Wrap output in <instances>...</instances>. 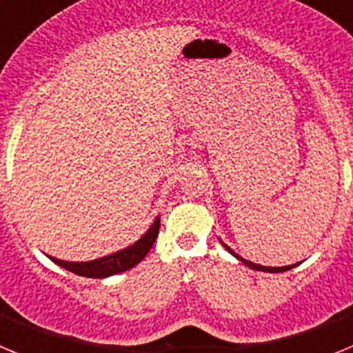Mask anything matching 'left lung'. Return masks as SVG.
Returning a JSON list of instances; mask_svg holds the SVG:
<instances>
[{
  "label": "left lung",
  "instance_id": "1",
  "mask_svg": "<svg viewBox=\"0 0 353 353\" xmlns=\"http://www.w3.org/2000/svg\"><path fill=\"white\" fill-rule=\"evenodd\" d=\"M224 248H226L228 251L232 252L233 256H235V258H239L240 261H244V263L248 265V267H251V269H254V270H263V272H285V270H290V269H293V267H295V265H290V267H263V265L252 263V261H248V260H244V258H240L239 254H235V252H233L232 249L228 248V245H224Z\"/></svg>",
  "mask_w": 353,
  "mask_h": 353
}]
</instances>
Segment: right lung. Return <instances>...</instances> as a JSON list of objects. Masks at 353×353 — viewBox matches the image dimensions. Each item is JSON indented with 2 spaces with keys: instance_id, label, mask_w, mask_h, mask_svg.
Segmentation results:
<instances>
[{
  "instance_id": "1",
  "label": "right lung",
  "mask_w": 353,
  "mask_h": 353,
  "mask_svg": "<svg viewBox=\"0 0 353 353\" xmlns=\"http://www.w3.org/2000/svg\"><path fill=\"white\" fill-rule=\"evenodd\" d=\"M159 228H161V221L155 219L152 228H150L148 232L136 244L123 249V251H118L114 254L101 258V260L81 261V263L79 261L56 260V258H51V260L60 265V267H63V269L84 277H108L118 272H125V270L132 269L134 265H138L148 254V251L152 249V245H154L155 239L159 235Z\"/></svg>"
}]
</instances>
